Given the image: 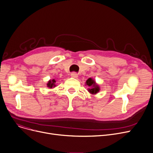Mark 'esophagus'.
<instances>
[{"label":"esophagus","instance_id":"obj_1","mask_svg":"<svg viewBox=\"0 0 153 153\" xmlns=\"http://www.w3.org/2000/svg\"><path fill=\"white\" fill-rule=\"evenodd\" d=\"M71 77H74V78H77V77H78L77 74L76 72H72V73H71Z\"/></svg>","mask_w":153,"mask_h":153}]
</instances>
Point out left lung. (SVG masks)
I'll list each match as a JSON object with an SVG mask.
<instances>
[{"label":"left lung","mask_w":153,"mask_h":153,"mask_svg":"<svg viewBox=\"0 0 153 153\" xmlns=\"http://www.w3.org/2000/svg\"><path fill=\"white\" fill-rule=\"evenodd\" d=\"M86 84L88 85H89V87H91V88H90L88 91L91 93V94H96L99 91V85H97L96 83V82L92 79L91 78H89L87 81H86Z\"/></svg>","instance_id":"left-lung-1"}]
</instances>
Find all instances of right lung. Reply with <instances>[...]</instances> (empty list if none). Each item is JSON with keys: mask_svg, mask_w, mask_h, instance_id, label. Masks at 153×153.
<instances>
[{"mask_svg": "<svg viewBox=\"0 0 153 153\" xmlns=\"http://www.w3.org/2000/svg\"><path fill=\"white\" fill-rule=\"evenodd\" d=\"M55 82H56V81L54 80V79H53V80H51L49 81L48 84H47L48 85V87L49 88H52L53 87H55L56 85H55Z\"/></svg>", "mask_w": 153, "mask_h": 153, "instance_id": "obj_1", "label": "right lung"}]
</instances>
